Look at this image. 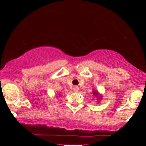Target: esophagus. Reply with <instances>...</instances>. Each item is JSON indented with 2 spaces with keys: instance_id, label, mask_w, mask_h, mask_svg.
<instances>
[{
  "instance_id": "34e87169",
  "label": "esophagus",
  "mask_w": 146,
  "mask_h": 146,
  "mask_svg": "<svg viewBox=\"0 0 146 146\" xmlns=\"http://www.w3.org/2000/svg\"><path fill=\"white\" fill-rule=\"evenodd\" d=\"M78 90H79V88L78 86H75V87L73 88V91H75V92H78Z\"/></svg>"
}]
</instances>
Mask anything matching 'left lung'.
Wrapping results in <instances>:
<instances>
[{
    "label": "left lung",
    "mask_w": 146,
    "mask_h": 146,
    "mask_svg": "<svg viewBox=\"0 0 146 146\" xmlns=\"http://www.w3.org/2000/svg\"><path fill=\"white\" fill-rule=\"evenodd\" d=\"M93 95L97 96L98 95V93L96 92V91H93Z\"/></svg>",
    "instance_id": "left-lung-1"
}]
</instances>
